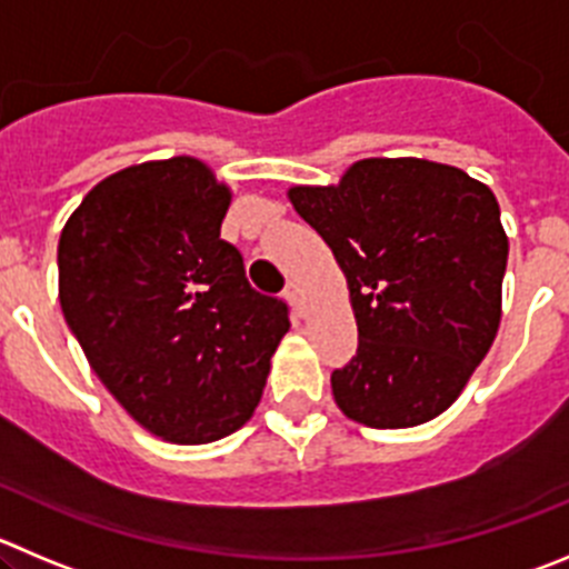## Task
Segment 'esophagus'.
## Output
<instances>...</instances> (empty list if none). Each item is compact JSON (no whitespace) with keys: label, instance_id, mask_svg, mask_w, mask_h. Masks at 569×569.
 Masks as SVG:
<instances>
[{"label":"esophagus","instance_id":"1","mask_svg":"<svg viewBox=\"0 0 569 569\" xmlns=\"http://www.w3.org/2000/svg\"><path fill=\"white\" fill-rule=\"evenodd\" d=\"M283 295H286V300L291 302V309H295L297 315H300V317L306 315V311H302V286L297 283V280H289V283H286Z\"/></svg>","mask_w":569,"mask_h":569}]
</instances>
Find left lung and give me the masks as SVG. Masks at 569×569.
<instances>
[{"label":"left lung","mask_w":569,"mask_h":569,"mask_svg":"<svg viewBox=\"0 0 569 569\" xmlns=\"http://www.w3.org/2000/svg\"><path fill=\"white\" fill-rule=\"evenodd\" d=\"M291 207L337 258L359 348L331 373L350 421L407 429L458 401L502 320L508 236L491 188L455 164L359 159Z\"/></svg>","instance_id":"1"}]
</instances>
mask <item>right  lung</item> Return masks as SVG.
Listing matches in <instances>:
<instances>
[{"label": "right lung", "mask_w": 569, "mask_h": 569, "mask_svg": "<svg viewBox=\"0 0 569 569\" xmlns=\"http://www.w3.org/2000/svg\"><path fill=\"white\" fill-rule=\"evenodd\" d=\"M230 201L201 159H148L100 179L58 238V300L89 368L168 443L241 429L289 331L221 241Z\"/></svg>", "instance_id": "1"}]
</instances>
